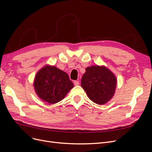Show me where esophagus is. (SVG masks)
<instances>
[{
  "label": "esophagus",
  "instance_id": "1",
  "mask_svg": "<svg viewBox=\"0 0 152 152\" xmlns=\"http://www.w3.org/2000/svg\"><path fill=\"white\" fill-rule=\"evenodd\" d=\"M73 83H74V85H75V86L79 85V80H75L74 82H73Z\"/></svg>",
  "mask_w": 152,
  "mask_h": 152
}]
</instances>
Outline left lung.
I'll return each instance as SVG.
<instances>
[{
	"instance_id": "obj_1",
	"label": "left lung",
	"mask_w": 152,
	"mask_h": 152,
	"mask_svg": "<svg viewBox=\"0 0 152 152\" xmlns=\"http://www.w3.org/2000/svg\"><path fill=\"white\" fill-rule=\"evenodd\" d=\"M117 80L107 68L92 66L86 69L81 79L82 87L94 103L103 104L114 95Z\"/></svg>"
}]
</instances>
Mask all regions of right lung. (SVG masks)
Listing matches in <instances>:
<instances>
[{
    "label": "right lung",
    "mask_w": 152,
    "mask_h": 152,
    "mask_svg": "<svg viewBox=\"0 0 152 152\" xmlns=\"http://www.w3.org/2000/svg\"><path fill=\"white\" fill-rule=\"evenodd\" d=\"M73 84L66 73L55 66H45L36 75L34 87L40 99L50 104L60 102Z\"/></svg>",
    "instance_id": "right-lung-1"
}]
</instances>
